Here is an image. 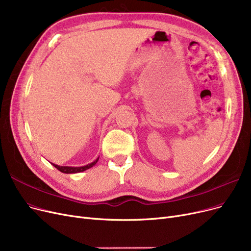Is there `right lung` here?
<instances>
[{
	"instance_id": "1",
	"label": "right lung",
	"mask_w": 251,
	"mask_h": 251,
	"mask_svg": "<svg viewBox=\"0 0 251 251\" xmlns=\"http://www.w3.org/2000/svg\"><path fill=\"white\" fill-rule=\"evenodd\" d=\"M99 159H100V158H97L94 162L90 163V164L85 165V166H81V167L58 166V165H56V164H53V163H51V164H52L54 167H55V168H57L59 171L63 172V173H78V172H82V171H85V170H87V169H89V168L93 167V166L96 164V163H97V161H99Z\"/></svg>"
}]
</instances>
